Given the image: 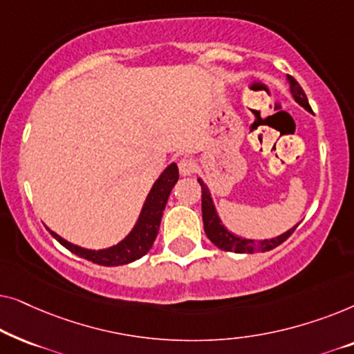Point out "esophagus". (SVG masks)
Instances as JSON below:
<instances>
[{
    "instance_id": "1",
    "label": "esophagus",
    "mask_w": 354,
    "mask_h": 354,
    "mask_svg": "<svg viewBox=\"0 0 354 354\" xmlns=\"http://www.w3.org/2000/svg\"><path fill=\"white\" fill-rule=\"evenodd\" d=\"M178 171H180L182 176H192L196 171V162L192 158H183L178 162Z\"/></svg>"
}]
</instances>
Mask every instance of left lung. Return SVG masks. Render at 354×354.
Instances as JSON below:
<instances>
[{
  "mask_svg": "<svg viewBox=\"0 0 354 354\" xmlns=\"http://www.w3.org/2000/svg\"><path fill=\"white\" fill-rule=\"evenodd\" d=\"M288 82H290V91H292L295 101L301 104L303 108H306L308 111H313L311 106H309V103H308L306 93H304L298 82L295 80L292 75H288ZM198 182H200V185H201V211H203V224H205V232H206L207 239H209L212 243L217 246V248H221L224 251H234V253H254V251L256 253H263V251L274 250L275 246L282 245L283 241L287 240L288 236L293 234L295 229L298 227V225H295L293 229H290L288 232H285L283 235H280V236H277V239H272V240L254 241V240L240 239V236L234 235L232 232L227 230L225 227L221 224L219 217H217V214H216L214 206H212L209 192H207L205 183H203L201 180H198Z\"/></svg>",
  "mask_w": 354,
  "mask_h": 354,
  "instance_id": "8db88e82",
  "label": "left lung"
}]
</instances>
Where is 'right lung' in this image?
I'll return each instance as SVG.
<instances>
[{
	"label": "right lung",
	"mask_w": 354,
	"mask_h": 354,
	"mask_svg": "<svg viewBox=\"0 0 354 354\" xmlns=\"http://www.w3.org/2000/svg\"><path fill=\"white\" fill-rule=\"evenodd\" d=\"M178 180V167L177 164H171L166 171L161 174V177L154 182V185L149 192V195L145 201V206L140 214V219L137 225L133 227V230L130 232L129 236L125 240L120 241L115 246H111L108 250H85L80 246L72 245L64 239H61L59 235H56L55 232L50 230V234L59 241L62 246H66L67 250L72 253L80 256V258L88 259L91 263L100 264V266H122L133 263L145 256L151 248L156 235L159 232V224H161L162 211L166 207L167 198L171 195V190Z\"/></svg>",
	"instance_id": "obj_1"
}]
</instances>
